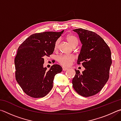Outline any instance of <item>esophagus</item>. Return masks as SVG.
<instances>
[{
	"instance_id": "esophagus-1",
	"label": "esophagus",
	"mask_w": 121,
	"mask_h": 121,
	"mask_svg": "<svg viewBox=\"0 0 121 121\" xmlns=\"http://www.w3.org/2000/svg\"><path fill=\"white\" fill-rule=\"evenodd\" d=\"M69 68H67V67H62V70L63 71H66L67 70H68Z\"/></svg>"
}]
</instances>
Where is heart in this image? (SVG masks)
I'll return each mask as SVG.
<instances>
[{"instance_id": "b5f03b06", "label": "heart", "mask_w": 121, "mask_h": 121, "mask_svg": "<svg viewBox=\"0 0 121 121\" xmlns=\"http://www.w3.org/2000/svg\"><path fill=\"white\" fill-rule=\"evenodd\" d=\"M66 39L71 46H73L75 45H77L78 40L77 38L73 35H68L66 37ZM60 40H57L54 44V49L57 50L58 48ZM75 60V57L73 56H69V55H62L59 56L58 58V61L60 65L63 66H68L72 63Z\"/></svg>"}]
</instances>
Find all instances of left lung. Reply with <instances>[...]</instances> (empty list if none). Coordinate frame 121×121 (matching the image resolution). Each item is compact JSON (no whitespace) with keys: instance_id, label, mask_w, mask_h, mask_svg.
I'll list each match as a JSON object with an SVG mask.
<instances>
[{"instance_id":"obj_1","label":"left lung","mask_w":121,"mask_h":121,"mask_svg":"<svg viewBox=\"0 0 121 121\" xmlns=\"http://www.w3.org/2000/svg\"><path fill=\"white\" fill-rule=\"evenodd\" d=\"M73 30L78 35L82 44L77 63H82L85 70L81 73L75 69L73 86L79 95L91 97L99 92L108 80L112 62L111 51L95 32L82 28Z\"/></svg>"}]
</instances>
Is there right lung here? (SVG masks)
<instances>
[{
  "label": "right lung",
  "instance_id": "1",
  "mask_svg": "<svg viewBox=\"0 0 121 121\" xmlns=\"http://www.w3.org/2000/svg\"><path fill=\"white\" fill-rule=\"evenodd\" d=\"M64 30L31 35L18 48L14 63L15 78L24 92L38 98L46 95L52 89L55 75L62 71L60 65L44 68V56L54 52V44Z\"/></svg>",
  "mask_w": 121,
  "mask_h": 121
}]
</instances>
